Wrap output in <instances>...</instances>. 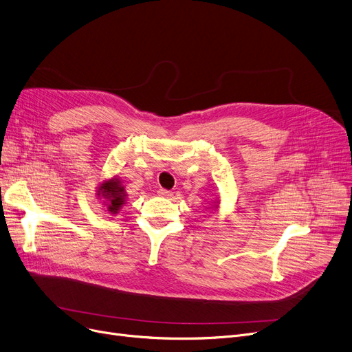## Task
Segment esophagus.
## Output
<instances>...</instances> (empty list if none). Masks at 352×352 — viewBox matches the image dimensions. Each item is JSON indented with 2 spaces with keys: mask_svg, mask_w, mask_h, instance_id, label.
<instances>
[{
  "mask_svg": "<svg viewBox=\"0 0 352 352\" xmlns=\"http://www.w3.org/2000/svg\"><path fill=\"white\" fill-rule=\"evenodd\" d=\"M158 194H160L161 197H166V198L173 195V192H171V191H168V190H164V188H160V190H158Z\"/></svg>",
  "mask_w": 352,
  "mask_h": 352,
  "instance_id": "1",
  "label": "esophagus"
}]
</instances>
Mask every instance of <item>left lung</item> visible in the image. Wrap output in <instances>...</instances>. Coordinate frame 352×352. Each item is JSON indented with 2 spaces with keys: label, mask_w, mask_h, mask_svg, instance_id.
Here are the masks:
<instances>
[{
  "label": "left lung",
  "mask_w": 352,
  "mask_h": 352,
  "mask_svg": "<svg viewBox=\"0 0 352 352\" xmlns=\"http://www.w3.org/2000/svg\"><path fill=\"white\" fill-rule=\"evenodd\" d=\"M218 204H219V202H218ZM215 208H218V206H217V204H215Z\"/></svg>",
  "instance_id": "1"
}]
</instances>
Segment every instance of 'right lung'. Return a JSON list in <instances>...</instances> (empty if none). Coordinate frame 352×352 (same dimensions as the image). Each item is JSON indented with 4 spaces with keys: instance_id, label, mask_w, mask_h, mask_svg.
I'll return each instance as SVG.
<instances>
[{
    "instance_id": "obj_1",
    "label": "right lung",
    "mask_w": 352,
    "mask_h": 352,
    "mask_svg": "<svg viewBox=\"0 0 352 352\" xmlns=\"http://www.w3.org/2000/svg\"><path fill=\"white\" fill-rule=\"evenodd\" d=\"M97 190V197H100V199H104L107 211L109 214H118L122 206L125 204L126 198V192L121 181L117 177H114L108 181H104L101 186H98Z\"/></svg>"
}]
</instances>
